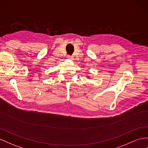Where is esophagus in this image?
<instances>
[{
  "instance_id": "1",
  "label": "esophagus",
  "mask_w": 148,
  "mask_h": 148,
  "mask_svg": "<svg viewBox=\"0 0 148 148\" xmlns=\"http://www.w3.org/2000/svg\"><path fill=\"white\" fill-rule=\"evenodd\" d=\"M68 58H69V59H70V60H73V57H72V56H70V55H69V56H68Z\"/></svg>"
}]
</instances>
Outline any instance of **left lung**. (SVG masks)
<instances>
[{
    "mask_svg": "<svg viewBox=\"0 0 148 148\" xmlns=\"http://www.w3.org/2000/svg\"><path fill=\"white\" fill-rule=\"evenodd\" d=\"M86 77H87V78H90V76H88V75L86 76Z\"/></svg>",
    "mask_w": 148,
    "mask_h": 148,
    "instance_id": "8db88e82",
    "label": "left lung"
}]
</instances>
